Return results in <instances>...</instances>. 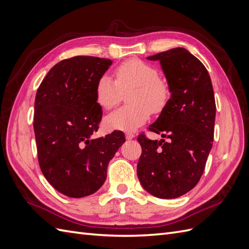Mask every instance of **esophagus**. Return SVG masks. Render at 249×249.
Instances as JSON below:
<instances>
[{"label":"esophagus","instance_id":"esophagus-1","mask_svg":"<svg viewBox=\"0 0 249 249\" xmlns=\"http://www.w3.org/2000/svg\"><path fill=\"white\" fill-rule=\"evenodd\" d=\"M135 137V135L133 134V133H130V132H126L125 133V139L126 140H131V139H133Z\"/></svg>","mask_w":249,"mask_h":249}]
</instances>
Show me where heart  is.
<instances>
[{
	"label": "heart",
	"mask_w": 249,
	"mask_h": 249,
	"mask_svg": "<svg viewBox=\"0 0 249 249\" xmlns=\"http://www.w3.org/2000/svg\"><path fill=\"white\" fill-rule=\"evenodd\" d=\"M156 67L139 59H131L115 70V81L104 74L95 85V100L104 110H111L124 93L130 106L118 109L105 118L108 130L132 132L144 124L150 112L160 113L168 103L169 87Z\"/></svg>",
	"instance_id": "heart-1"
}]
</instances>
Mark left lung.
Masks as SVG:
<instances>
[{
    "label": "left lung",
    "instance_id": "1",
    "mask_svg": "<svg viewBox=\"0 0 249 249\" xmlns=\"http://www.w3.org/2000/svg\"><path fill=\"white\" fill-rule=\"evenodd\" d=\"M147 59L160 61L171 93L148 129L168 141L139 135L142 153L137 176L154 196L177 198L199 182L212 148L216 115L213 86L205 65L186 49H171Z\"/></svg>",
    "mask_w": 249,
    "mask_h": 249
}]
</instances>
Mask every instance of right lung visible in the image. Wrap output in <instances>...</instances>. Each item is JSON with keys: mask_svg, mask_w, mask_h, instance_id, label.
<instances>
[{"mask_svg": "<svg viewBox=\"0 0 249 249\" xmlns=\"http://www.w3.org/2000/svg\"><path fill=\"white\" fill-rule=\"evenodd\" d=\"M111 64L91 56L62 60L37 90L33 125L39 166L48 182L69 197L99 190L109 161L125 142L122 131L91 138L103 116L95 85Z\"/></svg>", "mask_w": 249, "mask_h": 249, "instance_id": "obj_1", "label": "right lung"}]
</instances>
